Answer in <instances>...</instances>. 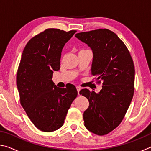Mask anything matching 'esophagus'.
<instances>
[{
  "label": "esophagus",
  "mask_w": 151,
  "mask_h": 151,
  "mask_svg": "<svg viewBox=\"0 0 151 151\" xmlns=\"http://www.w3.org/2000/svg\"><path fill=\"white\" fill-rule=\"evenodd\" d=\"M81 88L80 87V86H76V90H77V92H78V94H79V92H80Z\"/></svg>",
  "instance_id": "obj_1"
}]
</instances>
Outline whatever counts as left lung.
I'll list each match as a JSON object with an SVG mask.
<instances>
[{
	"instance_id": "left-lung-1",
	"label": "left lung",
	"mask_w": 151,
	"mask_h": 151,
	"mask_svg": "<svg viewBox=\"0 0 151 151\" xmlns=\"http://www.w3.org/2000/svg\"><path fill=\"white\" fill-rule=\"evenodd\" d=\"M75 37L91 48V73L103 82L99 93L82 89L89 101L84 112L85 127L97 135L111 132L121 123L134 94V66L129 51L115 33L108 29L79 32Z\"/></svg>"
}]
</instances>
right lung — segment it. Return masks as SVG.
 <instances>
[{"label": "right lung", "mask_w": 151, "mask_h": 151, "mask_svg": "<svg viewBox=\"0 0 151 151\" xmlns=\"http://www.w3.org/2000/svg\"><path fill=\"white\" fill-rule=\"evenodd\" d=\"M48 29L30 39L22 52L17 75L20 104L35 126L43 132L60 128L78 94L75 86L57 87L54 71L60 69L64 46L76 32Z\"/></svg>", "instance_id": "1"}]
</instances>
